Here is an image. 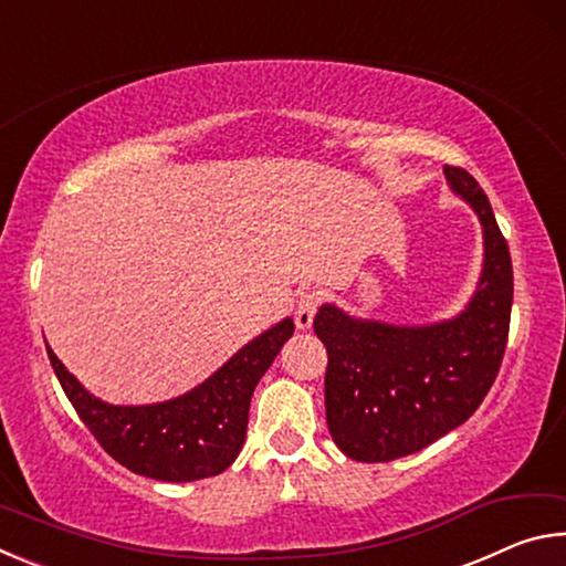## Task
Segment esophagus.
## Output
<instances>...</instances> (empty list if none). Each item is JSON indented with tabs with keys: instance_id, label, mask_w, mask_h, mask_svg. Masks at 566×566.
Listing matches in <instances>:
<instances>
[{
	"instance_id": "1",
	"label": "esophagus",
	"mask_w": 566,
	"mask_h": 566,
	"mask_svg": "<svg viewBox=\"0 0 566 566\" xmlns=\"http://www.w3.org/2000/svg\"><path fill=\"white\" fill-rule=\"evenodd\" d=\"M317 310H319V294L317 292H304L300 300H296V310H294L296 327L310 329Z\"/></svg>"
}]
</instances>
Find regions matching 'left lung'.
I'll use <instances>...</instances> for the list:
<instances>
[{
    "label": "left lung",
    "instance_id": "left-lung-1",
    "mask_svg": "<svg viewBox=\"0 0 566 566\" xmlns=\"http://www.w3.org/2000/svg\"><path fill=\"white\" fill-rule=\"evenodd\" d=\"M444 177L482 222L476 292L454 319L397 327L322 304L314 332L327 347V427L357 462H391L437 442L474 415L500 375L510 337L512 256L490 199L462 167Z\"/></svg>",
    "mask_w": 566,
    "mask_h": 566
}]
</instances>
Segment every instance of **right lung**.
<instances>
[{"mask_svg":"<svg viewBox=\"0 0 566 566\" xmlns=\"http://www.w3.org/2000/svg\"><path fill=\"white\" fill-rule=\"evenodd\" d=\"M292 334L294 322L286 317L244 344L187 395L145 407L107 405L92 397L50 347L46 354L66 399L104 452L134 474L159 482H195L222 474L242 452L254 387Z\"/></svg>","mask_w":566,"mask_h":566,"instance_id":"right-lung-1","label":"right lung"}]
</instances>
